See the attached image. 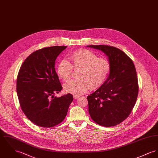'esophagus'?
Wrapping results in <instances>:
<instances>
[{"label": "esophagus", "instance_id": "obj_1", "mask_svg": "<svg viewBox=\"0 0 158 158\" xmlns=\"http://www.w3.org/2000/svg\"><path fill=\"white\" fill-rule=\"evenodd\" d=\"M80 97V96H79V95H74V99H78V98H79Z\"/></svg>", "mask_w": 158, "mask_h": 158}]
</instances>
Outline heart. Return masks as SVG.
I'll return each mask as SVG.
<instances>
[{
	"mask_svg": "<svg viewBox=\"0 0 158 158\" xmlns=\"http://www.w3.org/2000/svg\"><path fill=\"white\" fill-rule=\"evenodd\" d=\"M71 62L65 59L60 60L56 66V73L64 81L70 80L73 69L79 70L77 79L64 84L65 92L74 95L84 94L90 87L96 89L104 84L111 71V63L105 57H98V55L87 49H80L69 56Z\"/></svg>",
	"mask_w": 158,
	"mask_h": 158,
	"instance_id": "obj_1",
	"label": "heart"
}]
</instances>
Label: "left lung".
<instances>
[{
    "label": "left lung",
    "instance_id": "obj_1",
    "mask_svg": "<svg viewBox=\"0 0 158 158\" xmlns=\"http://www.w3.org/2000/svg\"><path fill=\"white\" fill-rule=\"evenodd\" d=\"M87 47L101 50L111 63V71L104 84L87 97L89 113L99 125L116 126L129 116L136 103L139 87L135 67L131 59L116 47Z\"/></svg>",
    "mask_w": 158,
    "mask_h": 158
}]
</instances>
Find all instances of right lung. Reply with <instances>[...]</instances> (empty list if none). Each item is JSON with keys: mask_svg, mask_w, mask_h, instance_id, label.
Here are the masks:
<instances>
[{"mask_svg": "<svg viewBox=\"0 0 158 158\" xmlns=\"http://www.w3.org/2000/svg\"><path fill=\"white\" fill-rule=\"evenodd\" d=\"M67 46L45 47L30 54L21 64L17 79V93L24 114L32 123L52 127L63 122L73 96L57 98L62 89L54 65Z\"/></svg>", "mask_w": 158, "mask_h": 158, "instance_id": "right-lung-1", "label": "right lung"}]
</instances>
